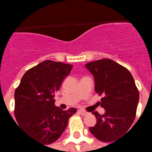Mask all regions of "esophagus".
I'll return each instance as SVG.
<instances>
[{
    "instance_id": "34e87169",
    "label": "esophagus",
    "mask_w": 152,
    "mask_h": 152,
    "mask_svg": "<svg viewBox=\"0 0 152 152\" xmlns=\"http://www.w3.org/2000/svg\"><path fill=\"white\" fill-rule=\"evenodd\" d=\"M78 112H79V113H80V114L82 115H88V112H86V111H84V110H79V111H78Z\"/></svg>"
}]
</instances>
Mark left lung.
Listing matches in <instances>:
<instances>
[{
    "label": "left lung",
    "mask_w": 152,
    "mask_h": 152,
    "mask_svg": "<svg viewBox=\"0 0 152 152\" xmlns=\"http://www.w3.org/2000/svg\"><path fill=\"white\" fill-rule=\"evenodd\" d=\"M86 66L94 76L95 92L103 97L101 107L106 111L103 115L93 112L97 124L89 131L99 141L111 142L122 137L134 123L139 92L129 71L113 60H97Z\"/></svg>",
    "instance_id": "8db88e82"
}]
</instances>
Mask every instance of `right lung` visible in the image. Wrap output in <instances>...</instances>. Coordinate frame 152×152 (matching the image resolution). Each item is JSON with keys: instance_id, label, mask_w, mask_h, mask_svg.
<instances>
[{"instance_id": "obj_1", "label": "right lung", "mask_w": 152, "mask_h": 152, "mask_svg": "<svg viewBox=\"0 0 152 152\" xmlns=\"http://www.w3.org/2000/svg\"><path fill=\"white\" fill-rule=\"evenodd\" d=\"M72 70L71 64L44 61L25 72L15 90V115L18 126L44 146L59 138L69 118L77 111H63L54 105L53 99Z\"/></svg>"}]
</instances>
